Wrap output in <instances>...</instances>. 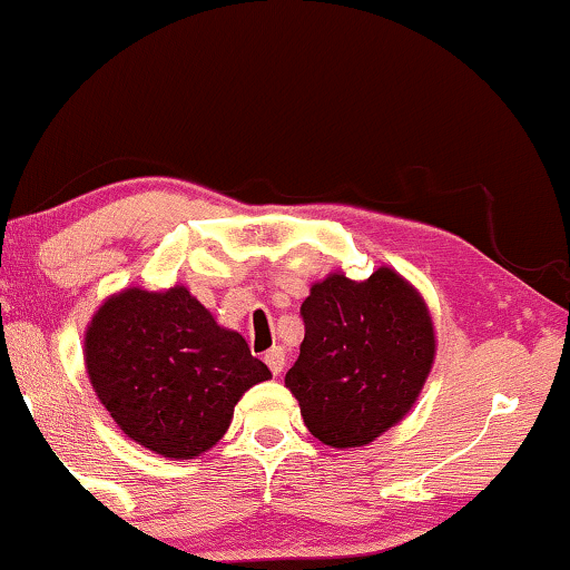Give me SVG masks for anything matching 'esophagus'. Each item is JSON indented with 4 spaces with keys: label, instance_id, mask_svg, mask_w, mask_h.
Listing matches in <instances>:
<instances>
[{
    "label": "esophagus",
    "instance_id": "obj_1",
    "mask_svg": "<svg viewBox=\"0 0 570 570\" xmlns=\"http://www.w3.org/2000/svg\"><path fill=\"white\" fill-rule=\"evenodd\" d=\"M265 362H267V367L272 370V375H279V373H283V370H285V362H287L283 346H272V350L265 354Z\"/></svg>",
    "mask_w": 570,
    "mask_h": 570
}]
</instances>
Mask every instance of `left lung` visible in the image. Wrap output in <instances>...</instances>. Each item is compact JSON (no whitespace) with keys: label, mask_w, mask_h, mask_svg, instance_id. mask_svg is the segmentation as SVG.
Instances as JSON below:
<instances>
[{"label":"left lung","mask_w":570,"mask_h":570,"mask_svg":"<svg viewBox=\"0 0 570 570\" xmlns=\"http://www.w3.org/2000/svg\"><path fill=\"white\" fill-rule=\"evenodd\" d=\"M305 336L285 387L318 442L365 448L414 409L436 354L424 295L391 267L332 272L301 305Z\"/></svg>","instance_id":"obj_1"}]
</instances>
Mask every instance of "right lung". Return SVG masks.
<instances>
[{
	"label": "right lung",
	"mask_w": 570,
	"mask_h": 570,
	"mask_svg": "<svg viewBox=\"0 0 570 570\" xmlns=\"http://www.w3.org/2000/svg\"><path fill=\"white\" fill-rule=\"evenodd\" d=\"M85 365L122 434L169 460L205 455L238 399L272 377L185 285H134L105 298L87 324Z\"/></svg>",
	"instance_id": "add662e5"
}]
</instances>
